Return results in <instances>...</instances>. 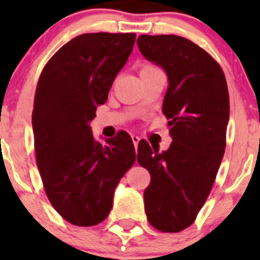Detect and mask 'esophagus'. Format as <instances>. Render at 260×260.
<instances>
[{
    "label": "esophagus",
    "mask_w": 260,
    "mask_h": 260,
    "mask_svg": "<svg viewBox=\"0 0 260 260\" xmlns=\"http://www.w3.org/2000/svg\"><path fill=\"white\" fill-rule=\"evenodd\" d=\"M132 139H133V143H134L135 147L138 146V143H139V141H141V138L138 137V135H135V134L132 135Z\"/></svg>",
    "instance_id": "obj_1"
}]
</instances>
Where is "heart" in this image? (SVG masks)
I'll return each instance as SVG.
<instances>
[{"label":"heart","mask_w":260,"mask_h":260,"mask_svg":"<svg viewBox=\"0 0 260 260\" xmlns=\"http://www.w3.org/2000/svg\"><path fill=\"white\" fill-rule=\"evenodd\" d=\"M155 68H156V66L151 65V63H144V65L142 66L141 71H144V70H150V69H155Z\"/></svg>","instance_id":"obj_1"}]
</instances>
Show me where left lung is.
Instances as JSON below:
<instances>
[{
	"mask_svg": "<svg viewBox=\"0 0 260 260\" xmlns=\"http://www.w3.org/2000/svg\"><path fill=\"white\" fill-rule=\"evenodd\" d=\"M138 47L161 66L169 87L162 113L173 142L158 152L142 139L138 162L151 174L144 190L153 228L177 233L189 228L212 190L226 144L229 93L221 66L192 41L176 35H142Z\"/></svg>",
	"mask_w": 260,
	"mask_h": 260,
	"instance_id": "8db88e82",
	"label": "left lung"
}]
</instances>
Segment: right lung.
<instances>
[{
	"label": "right lung",
	"mask_w": 260,
	"mask_h": 260,
	"mask_svg": "<svg viewBox=\"0 0 260 260\" xmlns=\"http://www.w3.org/2000/svg\"><path fill=\"white\" fill-rule=\"evenodd\" d=\"M135 34H83L59 48L36 86L32 128L36 164L54 210L73 225L104 221L116 186L134 165L126 132L95 142L88 122L127 61Z\"/></svg>",
	"instance_id": "1"
}]
</instances>
